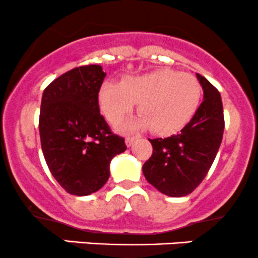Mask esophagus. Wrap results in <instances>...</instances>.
Returning a JSON list of instances; mask_svg holds the SVG:
<instances>
[{
	"instance_id": "34e87169",
	"label": "esophagus",
	"mask_w": 258,
	"mask_h": 258,
	"mask_svg": "<svg viewBox=\"0 0 258 258\" xmlns=\"http://www.w3.org/2000/svg\"><path fill=\"white\" fill-rule=\"evenodd\" d=\"M136 140H137V136H128V137H126V141H124V142H126L127 147H131L132 143H134Z\"/></svg>"
}]
</instances>
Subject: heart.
<instances>
[{
  "mask_svg": "<svg viewBox=\"0 0 258 258\" xmlns=\"http://www.w3.org/2000/svg\"><path fill=\"white\" fill-rule=\"evenodd\" d=\"M201 98L202 87L195 76L170 69L128 77L121 84L105 82L99 90V105L110 123L121 122L140 104L142 115L126 127L151 128L158 136L181 131L196 114Z\"/></svg>",
  "mask_w": 258,
  "mask_h": 258,
  "instance_id": "b5f03b06",
  "label": "heart"
}]
</instances>
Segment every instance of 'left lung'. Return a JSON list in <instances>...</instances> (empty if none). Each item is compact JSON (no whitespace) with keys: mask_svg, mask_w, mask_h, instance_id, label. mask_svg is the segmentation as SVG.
<instances>
[{"mask_svg":"<svg viewBox=\"0 0 258 258\" xmlns=\"http://www.w3.org/2000/svg\"><path fill=\"white\" fill-rule=\"evenodd\" d=\"M205 100L179 135L149 140L153 154L143 164L147 181L161 194L182 197L202 182L219 149L224 132L220 93L198 75Z\"/></svg>","mask_w":258,"mask_h":258,"instance_id":"1","label":"left lung"}]
</instances>
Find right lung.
I'll return each mask as SVG.
<instances>
[{"label": "right lung", "instance_id": "right-lung-1", "mask_svg": "<svg viewBox=\"0 0 258 258\" xmlns=\"http://www.w3.org/2000/svg\"><path fill=\"white\" fill-rule=\"evenodd\" d=\"M106 73L99 64L63 73L42 93L39 132L51 174L75 196L100 189L110 176V161L126 151L100 115L98 95Z\"/></svg>", "mask_w": 258, "mask_h": 258}]
</instances>
